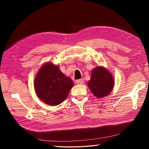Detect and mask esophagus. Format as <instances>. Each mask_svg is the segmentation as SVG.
<instances>
[{"label":"esophagus","mask_w":149,"mask_h":149,"mask_svg":"<svg viewBox=\"0 0 149 149\" xmlns=\"http://www.w3.org/2000/svg\"><path fill=\"white\" fill-rule=\"evenodd\" d=\"M76 83L77 84H83L84 83V80L83 79H79L76 81Z\"/></svg>","instance_id":"34e87169"}]
</instances>
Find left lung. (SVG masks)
<instances>
[{
	"mask_svg": "<svg viewBox=\"0 0 149 149\" xmlns=\"http://www.w3.org/2000/svg\"><path fill=\"white\" fill-rule=\"evenodd\" d=\"M115 86L113 75L108 70L102 66L94 68L91 73L88 86L91 93L98 99L103 98L111 92Z\"/></svg>",
	"mask_w": 149,
	"mask_h": 149,
	"instance_id": "obj_1",
	"label": "left lung"
}]
</instances>
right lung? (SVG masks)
Segmentation results:
<instances>
[{
	"label": "right lung",
	"mask_w": 149,
	"mask_h": 149,
	"mask_svg": "<svg viewBox=\"0 0 149 149\" xmlns=\"http://www.w3.org/2000/svg\"><path fill=\"white\" fill-rule=\"evenodd\" d=\"M74 84L71 79L61 72L59 65L49 62L41 66L34 82L37 97L43 102L52 106L62 103Z\"/></svg>",
	"instance_id": "obj_1"
}]
</instances>
